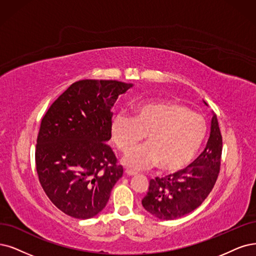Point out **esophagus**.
Returning a JSON list of instances; mask_svg holds the SVG:
<instances>
[{"label": "esophagus", "mask_w": 256, "mask_h": 256, "mask_svg": "<svg viewBox=\"0 0 256 256\" xmlns=\"http://www.w3.org/2000/svg\"><path fill=\"white\" fill-rule=\"evenodd\" d=\"M126 174L128 176H134V175H136L137 173H136V172H134V171H132V170L126 168Z\"/></svg>", "instance_id": "1"}]
</instances>
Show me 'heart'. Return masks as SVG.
I'll list each match as a JSON object with an SVG mask.
<instances>
[{"mask_svg":"<svg viewBox=\"0 0 256 256\" xmlns=\"http://www.w3.org/2000/svg\"><path fill=\"white\" fill-rule=\"evenodd\" d=\"M134 117L119 112L110 122V139L121 152H128L144 137L148 144L128 152L123 164L142 170L158 164L164 171H178L194 158L206 134L204 118L171 101L137 104Z\"/></svg>","mask_w":256,"mask_h":256,"instance_id":"b5f03b06","label":"heart"}]
</instances>
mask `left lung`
<instances>
[{
    "instance_id": "left-lung-1",
    "label": "left lung",
    "mask_w": 256,
    "mask_h": 256,
    "mask_svg": "<svg viewBox=\"0 0 256 256\" xmlns=\"http://www.w3.org/2000/svg\"><path fill=\"white\" fill-rule=\"evenodd\" d=\"M222 150V138L213 114L210 137L204 152L186 168L150 179L148 191L141 200L144 209L164 220H176L194 211L210 194L217 180Z\"/></svg>"
}]
</instances>
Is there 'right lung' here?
<instances>
[{"label": "right lung", "mask_w": 256, "mask_h": 256, "mask_svg": "<svg viewBox=\"0 0 256 256\" xmlns=\"http://www.w3.org/2000/svg\"><path fill=\"white\" fill-rule=\"evenodd\" d=\"M133 88L116 80L72 83L42 119L36 166L50 202L74 218L88 220L106 206L123 168L108 144L114 103Z\"/></svg>", "instance_id": "add662e5"}]
</instances>
